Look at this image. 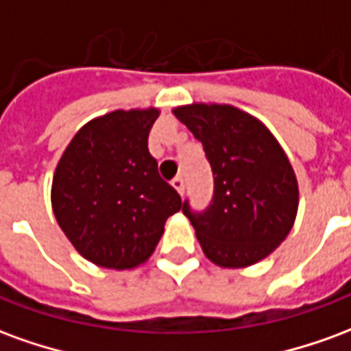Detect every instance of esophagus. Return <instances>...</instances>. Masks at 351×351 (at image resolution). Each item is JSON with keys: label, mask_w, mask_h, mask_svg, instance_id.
Segmentation results:
<instances>
[{"label": "esophagus", "mask_w": 351, "mask_h": 351, "mask_svg": "<svg viewBox=\"0 0 351 351\" xmlns=\"http://www.w3.org/2000/svg\"><path fill=\"white\" fill-rule=\"evenodd\" d=\"M173 188H175V190L178 191L180 195H182L184 193V178L182 176H176L175 180H173Z\"/></svg>", "instance_id": "34e87169"}]
</instances>
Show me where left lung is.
<instances>
[{
	"label": "left lung",
	"mask_w": 351,
	"mask_h": 351,
	"mask_svg": "<svg viewBox=\"0 0 351 351\" xmlns=\"http://www.w3.org/2000/svg\"><path fill=\"white\" fill-rule=\"evenodd\" d=\"M173 114L201 141L213 167V203L203 213L182 205L205 256L223 269L265 259L291 231L299 206L286 152L263 122L233 105L191 103Z\"/></svg>",
	"instance_id": "8db88e82"
}]
</instances>
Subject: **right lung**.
Here are the masks:
<instances>
[{
    "mask_svg": "<svg viewBox=\"0 0 351 351\" xmlns=\"http://www.w3.org/2000/svg\"><path fill=\"white\" fill-rule=\"evenodd\" d=\"M158 108L112 110L71 138L52 178V210L88 261L125 271L152 256L169 216L182 208L148 152Z\"/></svg>",
    "mask_w": 351,
    "mask_h": 351,
    "instance_id": "1",
    "label": "right lung"
}]
</instances>
